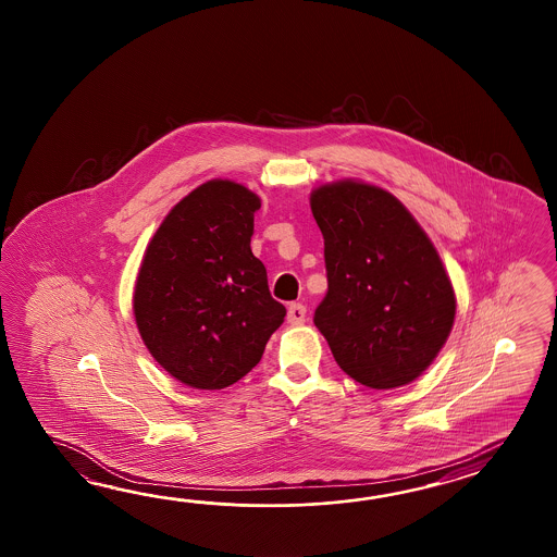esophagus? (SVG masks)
<instances>
[{"mask_svg": "<svg viewBox=\"0 0 557 557\" xmlns=\"http://www.w3.org/2000/svg\"><path fill=\"white\" fill-rule=\"evenodd\" d=\"M286 319L288 322L296 326V324H302L305 320H307V308L302 307L300 302H293L290 307H288V314H286Z\"/></svg>", "mask_w": 557, "mask_h": 557, "instance_id": "obj_1", "label": "esophagus"}]
</instances>
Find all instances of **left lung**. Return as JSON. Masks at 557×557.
I'll use <instances>...</instances> for the list:
<instances>
[{
	"label": "left lung",
	"instance_id": "1",
	"mask_svg": "<svg viewBox=\"0 0 557 557\" xmlns=\"http://www.w3.org/2000/svg\"><path fill=\"white\" fill-rule=\"evenodd\" d=\"M329 290L314 324L336 364L368 388L418 379L456 314L450 278L426 233L391 193L343 181L312 193Z\"/></svg>",
	"mask_w": 557,
	"mask_h": 557
}]
</instances>
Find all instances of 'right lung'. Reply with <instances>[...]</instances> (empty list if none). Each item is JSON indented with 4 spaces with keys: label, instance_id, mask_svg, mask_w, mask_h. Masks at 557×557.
Returning a JSON list of instances; mask_svg holds the SVG:
<instances>
[{
    "label": "right lung",
    "instance_id": "obj_1",
    "mask_svg": "<svg viewBox=\"0 0 557 557\" xmlns=\"http://www.w3.org/2000/svg\"><path fill=\"white\" fill-rule=\"evenodd\" d=\"M261 201L209 181L173 207L151 238L133 310L143 343L171 376L221 391L261 362L286 317L250 250Z\"/></svg>",
    "mask_w": 557,
    "mask_h": 557
}]
</instances>
